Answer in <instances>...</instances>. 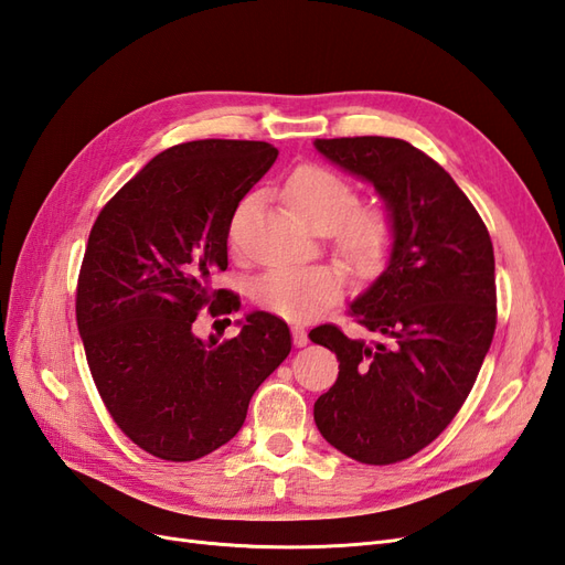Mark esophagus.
Wrapping results in <instances>:
<instances>
[{"mask_svg": "<svg viewBox=\"0 0 565 565\" xmlns=\"http://www.w3.org/2000/svg\"><path fill=\"white\" fill-rule=\"evenodd\" d=\"M294 343H296V349H302V345H308V331L302 329V327H294Z\"/></svg>", "mask_w": 565, "mask_h": 565, "instance_id": "obj_1", "label": "esophagus"}]
</instances>
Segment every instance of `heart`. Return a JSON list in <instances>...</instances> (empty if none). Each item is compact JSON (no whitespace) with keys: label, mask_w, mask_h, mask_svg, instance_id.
<instances>
[{"label":"heart","mask_w":565,"mask_h":565,"mask_svg":"<svg viewBox=\"0 0 565 565\" xmlns=\"http://www.w3.org/2000/svg\"><path fill=\"white\" fill-rule=\"evenodd\" d=\"M286 202L302 224L329 231L339 255L358 274H377L392 250V216L382 207H355L353 185L317 164L298 167L286 183ZM236 226H231V238ZM343 288V274L327 265L277 267L253 284L257 308L286 320H308L331 306Z\"/></svg>","instance_id":"obj_1"}]
</instances>
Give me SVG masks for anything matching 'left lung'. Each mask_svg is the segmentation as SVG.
Returning a JSON list of instances; mask_svg holds the SVG:
<instances>
[{
  "label": "left lung",
  "instance_id": "obj_1",
  "mask_svg": "<svg viewBox=\"0 0 565 565\" xmlns=\"http://www.w3.org/2000/svg\"><path fill=\"white\" fill-rule=\"evenodd\" d=\"M331 164L367 181L392 216L386 267L351 302L374 341L310 331L339 358L315 425L370 466L415 456L468 398L497 329L494 248L480 214L431 157L398 138H317Z\"/></svg>",
  "mask_w": 565,
  "mask_h": 565
}]
</instances>
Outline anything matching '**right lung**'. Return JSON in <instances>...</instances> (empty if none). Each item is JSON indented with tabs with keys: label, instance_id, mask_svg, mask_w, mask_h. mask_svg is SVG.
Returning <instances> with one entry per match:
<instances>
[{
	"label": "right lung",
	"instance_id": "obj_1",
	"mask_svg": "<svg viewBox=\"0 0 565 565\" xmlns=\"http://www.w3.org/2000/svg\"><path fill=\"white\" fill-rule=\"evenodd\" d=\"M279 150L263 140H193L150 159L99 212L85 248L76 320L99 396L128 439L162 460L207 456L238 434L257 386L291 353V331L263 310L238 337L200 339L245 193Z\"/></svg>",
	"mask_w": 565,
	"mask_h": 565
}]
</instances>
